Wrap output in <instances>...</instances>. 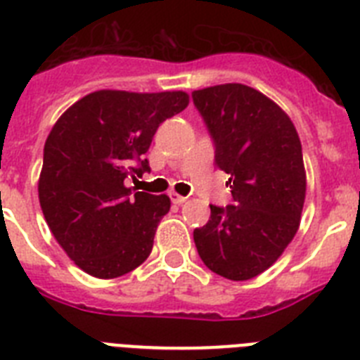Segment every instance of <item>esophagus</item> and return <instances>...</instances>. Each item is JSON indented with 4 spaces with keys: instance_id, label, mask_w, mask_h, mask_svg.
<instances>
[{
    "instance_id": "1",
    "label": "esophagus",
    "mask_w": 360,
    "mask_h": 360,
    "mask_svg": "<svg viewBox=\"0 0 360 360\" xmlns=\"http://www.w3.org/2000/svg\"><path fill=\"white\" fill-rule=\"evenodd\" d=\"M170 199H172V203H174V205H183V203H186V198H185V195L175 194V192H170Z\"/></svg>"
}]
</instances>
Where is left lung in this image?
Returning <instances> with one entry per match:
<instances>
[{"label":"left lung","mask_w":360,"mask_h":360,"mask_svg":"<svg viewBox=\"0 0 360 360\" xmlns=\"http://www.w3.org/2000/svg\"><path fill=\"white\" fill-rule=\"evenodd\" d=\"M216 146V165L231 175L232 205H210L194 231L212 273L243 282L267 271L300 226L306 168L297 128L258 89L221 84L192 93Z\"/></svg>","instance_id":"left-lung-1"}]
</instances>
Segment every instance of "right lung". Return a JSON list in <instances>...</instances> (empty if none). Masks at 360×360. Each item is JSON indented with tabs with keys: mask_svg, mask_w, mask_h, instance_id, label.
<instances>
[{
	"mask_svg": "<svg viewBox=\"0 0 360 360\" xmlns=\"http://www.w3.org/2000/svg\"><path fill=\"white\" fill-rule=\"evenodd\" d=\"M188 105L185 91L101 89L65 110L44 148L38 198L65 255L95 278H117L150 256L168 195L124 179L150 170L144 153L162 120Z\"/></svg>",
	"mask_w": 360,
	"mask_h": 360,
	"instance_id": "obj_1",
	"label": "right lung"
}]
</instances>
